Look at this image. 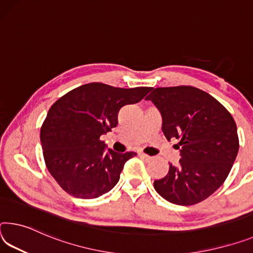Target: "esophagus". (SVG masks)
I'll use <instances>...</instances> for the list:
<instances>
[{
    "label": "esophagus",
    "mask_w": 253,
    "mask_h": 253,
    "mask_svg": "<svg viewBox=\"0 0 253 253\" xmlns=\"http://www.w3.org/2000/svg\"><path fill=\"white\" fill-rule=\"evenodd\" d=\"M138 155L141 156V158H142L143 160H145V161H150V160L152 159L150 155H147V154H145V153H139Z\"/></svg>",
    "instance_id": "obj_1"
}]
</instances>
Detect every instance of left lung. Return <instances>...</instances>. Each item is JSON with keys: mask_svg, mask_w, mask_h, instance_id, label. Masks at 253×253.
Segmentation results:
<instances>
[{"mask_svg": "<svg viewBox=\"0 0 253 253\" xmlns=\"http://www.w3.org/2000/svg\"><path fill=\"white\" fill-rule=\"evenodd\" d=\"M147 95L162 115L168 141L179 139L178 166L170 164L154 189L168 202L198 204L225 181L239 151V136L232 115L207 92L190 85L153 87Z\"/></svg>", "mask_w": 253, "mask_h": 253, "instance_id": "8db88e82", "label": "left lung"}]
</instances>
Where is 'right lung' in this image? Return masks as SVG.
I'll list each match as a JSON object with an SVG mask.
<instances>
[{"label": "right lung", "mask_w": 253, "mask_h": 253, "mask_svg": "<svg viewBox=\"0 0 253 253\" xmlns=\"http://www.w3.org/2000/svg\"><path fill=\"white\" fill-rule=\"evenodd\" d=\"M151 90L87 83L50 107L40 128V142L47 169L64 191L92 199L116 186L125 163L136 153L106 150L100 136L117 126L120 108L139 102Z\"/></svg>", "instance_id": "add662e5"}]
</instances>
